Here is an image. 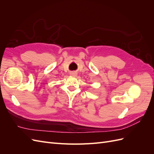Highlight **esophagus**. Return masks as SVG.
<instances>
[{
	"label": "esophagus",
	"mask_w": 154,
	"mask_h": 154,
	"mask_svg": "<svg viewBox=\"0 0 154 154\" xmlns=\"http://www.w3.org/2000/svg\"><path fill=\"white\" fill-rule=\"evenodd\" d=\"M70 74H71V75L72 76H76V75H77L76 72H71Z\"/></svg>",
	"instance_id": "1"
}]
</instances>
